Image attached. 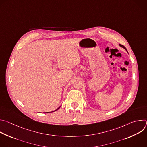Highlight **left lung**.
I'll return each instance as SVG.
<instances>
[{
    "label": "left lung",
    "instance_id": "8db88e82",
    "mask_svg": "<svg viewBox=\"0 0 147 147\" xmlns=\"http://www.w3.org/2000/svg\"><path fill=\"white\" fill-rule=\"evenodd\" d=\"M120 47H122V48H124V49H125V50H126V51H127V49H126V48H125V47H124V46H123V45H120Z\"/></svg>",
    "mask_w": 147,
    "mask_h": 147
}]
</instances>
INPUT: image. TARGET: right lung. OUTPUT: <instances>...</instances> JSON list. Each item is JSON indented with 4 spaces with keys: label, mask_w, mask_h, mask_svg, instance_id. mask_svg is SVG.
Listing matches in <instances>:
<instances>
[{
    "label": "right lung",
    "mask_w": 147,
    "mask_h": 147,
    "mask_svg": "<svg viewBox=\"0 0 147 147\" xmlns=\"http://www.w3.org/2000/svg\"><path fill=\"white\" fill-rule=\"evenodd\" d=\"M59 108H60V107H59V108H57V109H56V110H55V111H57V109H59ZM45 113H49V112H45Z\"/></svg>",
    "instance_id": "add662e5"
}]
</instances>
